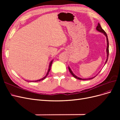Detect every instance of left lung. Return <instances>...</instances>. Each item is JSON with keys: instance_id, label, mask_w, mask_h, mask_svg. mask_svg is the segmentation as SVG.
<instances>
[{"instance_id": "obj_1", "label": "left lung", "mask_w": 120, "mask_h": 120, "mask_svg": "<svg viewBox=\"0 0 120 120\" xmlns=\"http://www.w3.org/2000/svg\"><path fill=\"white\" fill-rule=\"evenodd\" d=\"M96 30H97V31H99V32H101V33H102L103 34H104L105 36H106V38H107V49H106V52H107V59H106V62H105V64H106V63L107 62V61H108V56H109V41H108V36H107V34H106V32H105V31L103 30L102 28H101V26L100 24L99 23H98V26H97V27H96ZM68 68L69 71H70V72H71V74L72 75V76H73V77H74V78H76V79H80V80H88V79H93V78H94L95 77H96V76L97 75H98V74H99V73H98L96 76H95V77H93V78H89V79H82V78H79V77H77V75H75L74 74V72H72V71H71V68H70V67L68 66Z\"/></svg>"}]
</instances>
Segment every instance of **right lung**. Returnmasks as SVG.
Listing matches in <instances>:
<instances>
[{"mask_svg":"<svg viewBox=\"0 0 120 120\" xmlns=\"http://www.w3.org/2000/svg\"><path fill=\"white\" fill-rule=\"evenodd\" d=\"M53 61V60H51V61H50V63H49V69H48V72H47V73H46V75L44 77H43L42 78H41V79H38V80H36V81H27V80H25V81H27V82H38V81H41L43 80V79H45L46 78L47 76H48V75H49V71H50V68H51V66H52V61Z\"/></svg>","mask_w":120,"mask_h":120,"instance_id":"obj_1","label":"right lung"}]
</instances>
